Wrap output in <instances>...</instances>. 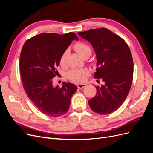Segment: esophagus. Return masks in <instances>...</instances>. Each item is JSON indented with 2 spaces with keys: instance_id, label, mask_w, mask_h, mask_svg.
Masks as SVG:
<instances>
[{
  "instance_id": "34e87169",
  "label": "esophagus",
  "mask_w": 153,
  "mask_h": 153,
  "mask_svg": "<svg viewBox=\"0 0 153 153\" xmlns=\"http://www.w3.org/2000/svg\"><path fill=\"white\" fill-rule=\"evenodd\" d=\"M86 85H87L85 84H80L78 85V89H83V88H84Z\"/></svg>"
}]
</instances>
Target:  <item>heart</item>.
I'll use <instances>...</instances> for the list:
<instances>
[{
	"mask_svg": "<svg viewBox=\"0 0 153 153\" xmlns=\"http://www.w3.org/2000/svg\"><path fill=\"white\" fill-rule=\"evenodd\" d=\"M74 49L79 54L81 57L85 58L90 56L91 54V49L87 44L79 42L74 45ZM68 55V51H64L60 58V64L62 66L66 65V58ZM90 74L89 70L86 68H74L69 72L68 78L73 82L76 83L84 82L86 77Z\"/></svg>",
	"mask_w": 153,
	"mask_h": 153,
	"instance_id": "heart-1",
	"label": "heart"
}]
</instances>
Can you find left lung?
I'll return each instance as SVG.
<instances>
[{
    "label": "left lung",
    "mask_w": 153,
    "mask_h": 153,
    "mask_svg": "<svg viewBox=\"0 0 153 153\" xmlns=\"http://www.w3.org/2000/svg\"><path fill=\"white\" fill-rule=\"evenodd\" d=\"M91 44L96 55L95 78L104 84L96 86V94L89 100L92 110L100 115L114 112L123 103L132 84L133 62L131 51L121 37L101 28L78 32Z\"/></svg>",
    "instance_id": "8db88e82"
}]
</instances>
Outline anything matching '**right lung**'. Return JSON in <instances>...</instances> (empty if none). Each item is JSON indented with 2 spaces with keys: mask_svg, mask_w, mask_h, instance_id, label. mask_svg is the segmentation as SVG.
<instances>
[{
  "mask_svg": "<svg viewBox=\"0 0 153 153\" xmlns=\"http://www.w3.org/2000/svg\"><path fill=\"white\" fill-rule=\"evenodd\" d=\"M74 39L78 40L74 32L42 33L27 40L21 51L19 67L25 91L36 108L50 117L66 114L78 89L69 82L54 86L52 81L62 53Z\"/></svg>",
  "mask_w": 153,
  "mask_h": 153,
  "instance_id": "1",
  "label": "right lung"
}]
</instances>
